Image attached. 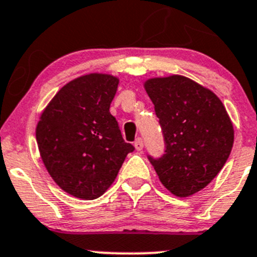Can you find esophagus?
Here are the masks:
<instances>
[{"label":"esophagus","mask_w":257,"mask_h":257,"mask_svg":"<svg viewBox=\"0 0 257 257\" xmlns=\"http://www.w3.org/2000/svg\"><path fill=\"white\" fill-rule=\"evenodd\" d=\"M134 147H136L137 151H142V149H143V147H144L143 139H142V138L137 139V141L134 142Z\"/></svg>","instance_id":"1"}]
</instances>
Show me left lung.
I'll return each instance as SVG.
<instances>
[{
    "instance_id": "8db88e82",
    "label": "left lung",
    "mask_w": 257,
    "mask_h": 257,
    "mask_svg": "<svg viewBox=\"0 0 257 257\" xmlns=\"http://www.w3.org/2000/svg\"><path fill=\"white\" fill-rule=\"evenodd\" d=\"M144 86L166 146L161 157L148 159L168 191L188 197L225 166L233 144L230 116L212 91L184 76L151 79Z\"/></svg>"
}]
</instances>
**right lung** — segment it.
I'll list each match as a JSON object with an SVG mask.
<instances>
[{
  "label": "right lung",
  "mask_w": 257,
  "mask_h": 257,
  "mask_svg": "<svg viewBox=\"0 0 257 257\" xmlns=\"http://www.w3.org/2000/svg\"><path fill=\"white\" fill-rule=\"evenodd\" d=\"M118 84L104 74L75 79L54 96L37 124L42 162L57 186L74 197H100L134 151L109 110Z\"/></svg>",
  "instance_id": "obj_1"
}]
</instances>
